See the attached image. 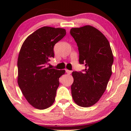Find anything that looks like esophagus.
<instances>
[{
	"label": "esophagus",
	"mask_w": 131,
	"mask_h": 131,
	"mask_svg": "<svg viewBox=\"0 0 131 131\" xmlns=\"http://www.w3.org/2000/svg\"><path fill=\"white\" fill-rule=\"evenodd\" d=\"M66 73H67V74H70L71 72H72V71H70V70H66Z\"/></svg>",
	"instance_id": "obj_1"
}]
</instances>
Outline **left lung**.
Instances as JSON below:
<instances>
[{"label":"left lung","mask_w":131,"mask_h":131,"mask_svg":"<svg viewBox=\"0 0 131 131\" xmlns=\"http://www.w3.org/2000/svg\"><path fill=\"white\" fill-rule=\"evenodd\" d=\"M70 35L78 46L79 62L85 65L83 72L72 73L71 95L78 105L88 107L99 101L107 88L113 55L108 40L94 27L72 28Z\"/></svg>","instance_id":"8db88e82"}]
</instances>
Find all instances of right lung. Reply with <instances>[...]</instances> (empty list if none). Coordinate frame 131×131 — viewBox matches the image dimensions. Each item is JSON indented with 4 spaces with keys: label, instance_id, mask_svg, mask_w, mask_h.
<instances>
[{
    "label": "right lung",
    "instance_id": "add662e5",
    "mask_svg": "<svg viewBox=\"0 0 131 131\" xmlns=\"http://www.w3.org/2000/svg\"><path fill=\"white\" fill-rule=\"evenodd\" d=\"M66 35L65 29L43 27L23 43L18 58V84L27 101L32 106L43 110L55 101L59 78L65 70L47 67L54 57L53 47Z\"/></svg>",
    "mask_w": 131,
    "mask_h": 131
}]
</instances>
